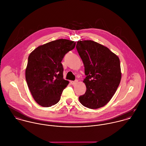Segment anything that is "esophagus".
Wrapping results in <instances>:
<instances>
[{"mask_svg":"<svg viewBox=\"0 0 146 146\" xmlns=\"http://www.w3.org/2000/svg\"><path fill=\"white\" fill-rule=\"evenodd\" d=\"M78 81L77 80H75V81H71L70 83H71V84H72V85H75L76 84H77L78 83Z\"/></svg>","mask_w":146,"mask_h":146,"instance_id":"34e87169","label":"esophagus"}]
</instances>
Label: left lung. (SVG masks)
<instances>
[{
    "label": "left lung",
    "mask_w": 146,
    "mask_h": 146,
    "mask_svg": "<svg viewBox=\"0 0 146 146\" xmlns=\"http://www.w3.org/2000/svg\"><path fill=\"white\" fill-rule=\"evenodd\" d=\"M76 48L85 66V94L80 103L90 109L106 105L116 91L121 79L119 59L108 48L96 42L79 40Z\"/></svg>",
    "instance_id": "obj_1"
}]
</instances>
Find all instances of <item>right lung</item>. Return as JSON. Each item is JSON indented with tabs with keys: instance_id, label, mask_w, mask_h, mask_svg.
Here are the masks:
<instances>
[{
	"instance_id": "add662e5",
	"label": "right lung",
	"mask_w": 146,
	"mask_h": 146,
	"mask_svg": "<svg viewBox=\"0 0 146 146\" xmlns=\"http://www.w3.org/2000/svg\"><path fill=\"white\" fill-rule=\"evenodd\" d=\"M76 42L60 39L39 46L29 56L26 81L35 101L44 107L58 103L69 81L63 78L61 61Z\"/></svg>"
}]
</instances>
